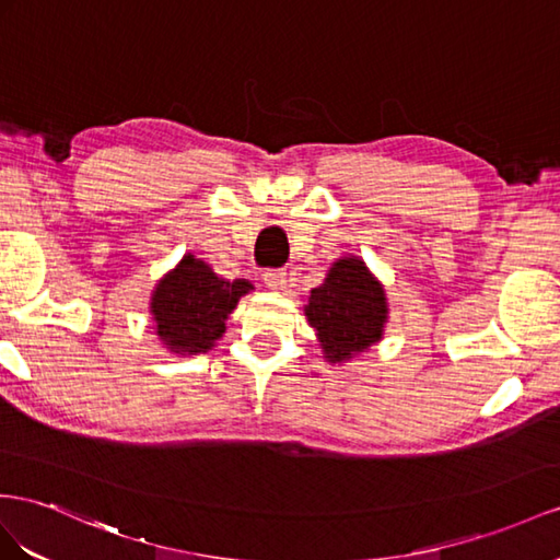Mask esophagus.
Instances as JSON below:
<instances>
[{
    "label": "esophagus",
    "instance_id": "obj_1",
    "mask_svg": "<svg viewBox=\"0 0 560 560\" xmlns=\"http://www.w3.org/2000/svg\"><path fill=\"white\" fill-rule=\"evenodd\" d=\"M262 281L271 291H283L285 289V271L283 269H267L262 275Z\"/></svg>",
    "mask_w": 560,
    "mask_h": 560
}]
</instances>
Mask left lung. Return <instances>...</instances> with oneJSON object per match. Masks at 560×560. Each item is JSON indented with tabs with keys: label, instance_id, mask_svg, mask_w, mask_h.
Instances as JSON below:
<instances>
[{
	"label": "left lung",
	"instance_id": "left-lung-1",
	"mask_svg": "<svg viewBox=\"0 0 560 560\" xmlns=\"http://www.w3.org/2000/svg\"><path fill=\"white\" fill-rule=\"evenodd\" d=\"M388 314L383 283L357 255H342L331 262L305 305V317L317 331L324 360L338 366L378 346Z\"/></svg>",
	"mask_w": 560,
	"mask_h": 560
}]
</instances>
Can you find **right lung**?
I'll return each instance as SVG.
<instances>
[{"instance_id": "add662e5", "label": "right lung", "mask_w": 560, "mask_h": 560, "mask_svg": "<svg viewBox=\"0 0 560 560\" xmlns=\"http://www.w3.org/2000/svg\"><path fill=\"white\" fill-rule=\"evenodd\" d=\"M250 291V281H226L200 257L186 253L151 291L149 314L155 336L170 354H206L224 336V322L238 300Z\"/></svg>"}]
</instances>
